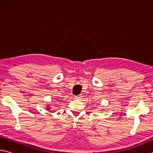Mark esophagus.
Returning <instances> with one entry per match:
<instances>
[{
  "label": "esophagus",
  "instance_id": "34e87169",
  "mask_svg": "<svg viewBox=\"0 0 153 153\" xmlns=\"http://www.w3.org/2000/svg\"><path fill=\"white\" fill-rule=\"evenodd\" d=\"M75 98H76V99H79V98H80V96H79V95L75 96Z\"/></svg>",
  "mask_w": 153,
  "mask_h": 153
}]
</instances>
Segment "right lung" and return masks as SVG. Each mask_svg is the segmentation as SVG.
Listing matches in <instances>:
<instances>
[{"label": "right lung", "instance_id": "1", "mask_svg": "<svg viewBox=\"0 0 153 153\" xmlns=\"http://www.w3.org/2000/svg\"><path fill=\"white\" fill-rule=\"evenodd\" d=\"M48 109H50V108H48Z\"/></svg>", "mask_w": 153, "mask_h": 153}]
</instances>
